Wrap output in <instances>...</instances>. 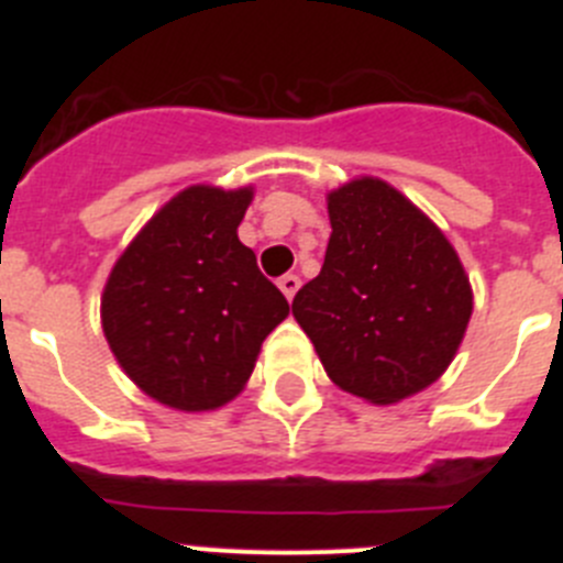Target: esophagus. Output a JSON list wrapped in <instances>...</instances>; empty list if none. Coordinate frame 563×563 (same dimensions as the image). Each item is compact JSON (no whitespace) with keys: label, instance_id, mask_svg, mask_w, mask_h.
Segmentation results:
<instances>
[{"label":"esophagus","instance_id":"34e87169","mask_svg":"<svg viewBox=\"0 0 563 563\" xmlns=\"http://www.w3.org/2000/svg\"><path fill=\"white\" fill-rule=\"evenodd\" d=\"M278 287H282V292H285L287 301H292V296H296L298 287H301V278H298L296 273H287V276L278 278Z\"/></svg>","mask_w":563,"mask_h":563}]
</instances>
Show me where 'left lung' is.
I'll return each mask as SVG.
<instances>
[{
  "instance_id": "1",
  "label": "left lung",
  "mask_w": 563,
  "mask_h": 563,
  "mask_svg": "<svg viewBox=\"0 0 563 563\" xmlns=\"http://www.w3.org/2000/svg\"><path fill=\"white\" fill-rule=\"evenodd\" d=\"M324 267L292 298V316L327 375L350 395L391 406L449 369L474 290L445 233L380 177L327 194Z\"/></svg>"
}]
</instances>
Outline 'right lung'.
<instances>
[{
    "mask_svg": "<svg viewBox=\"0 0 563 563\" xmlns=\"http://www.w3.org/2000/svg\"><path fill=\"white\" fill-rule=\"evenodd\" d=\"M253 186H188L118 256L101 327L129 380L177 411H213L251 380L287 298L239 242Z\"/></svg>",
    "mask_w": 563,
    "mask_h": 563,
    "instance_id": "right-lung-1",
    "label": "right lung"
}]
</instances>
